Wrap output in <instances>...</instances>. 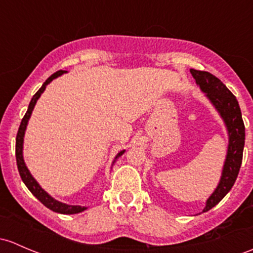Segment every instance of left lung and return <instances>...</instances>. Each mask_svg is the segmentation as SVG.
I'll list each match as a JSON object with an SVG mask.
<instances>
[{
	"mask_svg": "<svg viewBox=\"0 0 253 253\" xmlns=\"http://www.w3.org/2000/svg\"><path fill=\"white\" fill-rule=\"evenodd\" d=\"M196 84L200 86L211 104L216 108L220 118L224 121L228 131V151L225 156L224 166H223L222 175L217 188L211 194L206 201V206L203 212H207L229 193L232 189L243 162V151L245 145V126H244L243 116H241L240 106H239L236 97L224 84L212 74L207 71H200L190 69Z\"/></svg>",
	"mask_w": 253,
	"mask_h": 253,
	"instance_id": "obj_1",
	"label": "left lung"
}]
</instances>
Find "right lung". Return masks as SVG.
<instances>
[{
  "instance_id": "right-lung-1",
  "label": "right lung",
  "mask_w": 253,
  "mask_h": 253,
  "mask_svg": "<svg viewBox=\"0 0 253 253\" xmlns=\"http://www.w3.org/2000/svg\"><path fill=\"white\" fill-rule=\"evenodd\" d=\"M64 73H66V71L59 70V71H57V73L53 74V75H50L49 78L43 82V84H42L41 88H40L39 91L35 93V95L33 97V99H31L30 104H29L28 111H26V114L24 115L23 120H21L19 129H18L17 139H15V158H17L18 171H19L21 179H23L24 184L28 187V189L34 194V196H36V198L39 199V200L41 201V203L43 204L44 206L47 207V209L52 210L53 212H57V213H62V214H75V213H80V212L84 211L87 207L78 206V205H66L64 203H60V201L55 200V199H53L52 196H50L49 194L47 193V191H44L41 187H40V184L36 182L35 178L31 175L30 171H29L28 167H26L25 162H24V158H23L24 134H25L26 126H28L29 119H30L31 114H33V110H34V108H35L36 102L39 100V98L41 97V94L43 93L44 89H46L47 84H50V82H52L54 79H57L58 76L63 75ZM124 153H125V150L120 151L118 155H116L115 160L118 158H120V156H121ZM115 160H114V162H115ZM114 162H113V164H114Z\"/></svg>"
}]
</instances>
